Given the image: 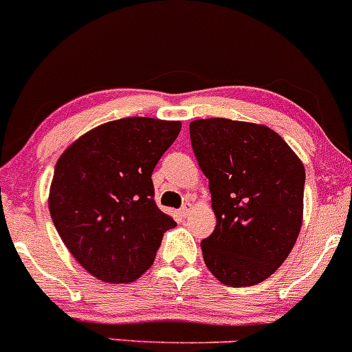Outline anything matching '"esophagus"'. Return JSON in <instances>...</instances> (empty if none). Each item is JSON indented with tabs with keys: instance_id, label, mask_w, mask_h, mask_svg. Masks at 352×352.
Here are the masks:
<instances>
[{
	"instance_id": "34e87169",
	"label": "esophagus",
	"mask_w": 352,
	"mask_h": 352,
	"mask_svg": "<svg viewBox=\"0 0 352 352\" xmlns=\"http://www.w3.org/2000/svg\"><path fill=\"white\" fill-rule=\"evenodd\" d=\"M190 211H191V205H190V203H184V205L183 206H181V210H179V214H181V217H183V218H186L188 217V214H190Z\"/></svg>"
}]
</instances>
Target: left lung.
I'll return each instance as SVG.
<instances>
[{"instance_id":"8db88e82","label":"left lung","mask_w":352,"mask_h":352,"mask_svg":"<svg viewBox=\"0 0 352 352\" xmlns=\"http://www.w3.org/2000/svg\"><path fill=\"white\" fill-rule=\"evenodd\" d=\"M190 135L217 217L201 241L206 267L230 287L263 282L300 232L304 166L277 132L258 124L199 119Z\"/></svg>"}]
</instances>
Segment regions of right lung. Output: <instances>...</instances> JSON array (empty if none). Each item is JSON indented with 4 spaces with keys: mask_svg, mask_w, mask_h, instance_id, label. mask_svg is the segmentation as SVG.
Returning a JSON list of instances; mask_svg holds the SVG:
<instances>
[{
    "mask_svg": "<svg viewBox=\"0 0 352 352\" xmlns=\"http://www.w3.org/2000/svg\"><path fill=\"white\" fill-rule=\"evenodd\" d=\"M179 129L177 120H112L77 139L56 161L52 220L75 260L99 280H135L176 225L154 201L151 175Z\"/></svg>",
    "mask_w": 352,
    "mask_h": 352,
    "instance_id": "obj_1",
    "label": "right lung"
}]
</instances>
